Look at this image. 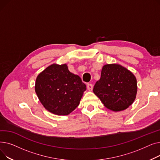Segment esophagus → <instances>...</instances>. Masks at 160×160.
<instances>
[{
	"label": "esophagus",
	"instance_id": "34e87169",
	"mask_svg": "<svg viewBox=\"0 0 160 160\" xmlns=\"http://www.w3.org/2000/svg\"><path fill=\"white\" fill-rule=\"evenodd\" d=\"M93 85L91 84V83H88V84L87 85V88L89 91H92L93 90Z\"/></svg>",
	"mask_w": 160,
	"mask_h": 160
}]
</instances>
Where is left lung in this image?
Here are the masks:
<instances>
[{
	"instance_id": "obj_1",
	"label": "left lung",
	"mask_w": 160,
	"mask_h": 160,
	"mask_svg": "<svg viewBox=\"0 0 160 160\" xmlns=\"http://www.w3.org/2000/svg\"><path fill=\"white\" fill-rule=\"evenodd\" d=\"M137 80L124 67L117 63L102 67L100 78L93 88L94 93L104 106L113 112L127 109L136 99Z\"/></svg>"
}]
</instances>
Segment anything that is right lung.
Listing matches in <instances>:
<instances>
[{
  "mask_svg": "<svg viewBox=\"0 0 160 160\" xmlns=\"http://www.w3.org/2000/svg\"><path fill=\"white\" fill-rule=\"evenodd\" d=\"M86 86L79 76L71 72L67 64L53 63L36 78L35 91L47 110L57 115H67L80 104Z\"/></svg>",
  "mask_w": 160,
  "mask_h": 160,
  "instance_id": "right-lung-1",
  "label": "right lung"
}]
</instances>
